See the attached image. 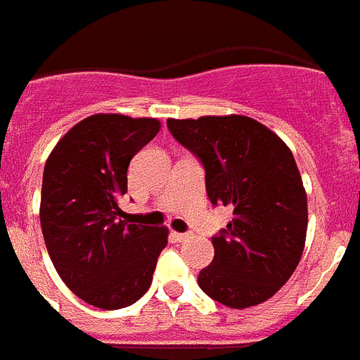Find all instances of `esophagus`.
Wrapping results in <instances>:
<instances>
[{"mask_svg":"<svg viewBox=\"0 0 360 360\" xmlns=\"http://www.w3.org/2000/svg\"><path fill=\"white\" fill-rule=\"evenodd\" d=\"M174 238L177 242H185V240H188L190 235L188 233H174Z\"/></svg>","mask_w":360,"mask_h":360,"instance_id":"esophagus-1","label":"esophagus"}]
</instances>
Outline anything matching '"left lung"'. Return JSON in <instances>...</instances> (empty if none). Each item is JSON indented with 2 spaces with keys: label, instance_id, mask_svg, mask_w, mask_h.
I'll return each mask as SVG.
<instances>
[{
  "label": "left lung",
  "instance_id": "left-lung-1",
  "mask_svg": "<svg viewBox=\"0 0 360 360\" xmlns=\"http://www.w3.org/2000/svg\"><path fill=\"white\" fill-rule=\"evenodd\" d=\"M166 125L201 160L210 203L233 209L227 229L212 236L214 259L198 285L231 309L270 300L305 248L307 194L294 155L274 131L240 114Z\"/></svg>",
  "mask_w": 360,
  "mask_h": 360
}]
</instances>
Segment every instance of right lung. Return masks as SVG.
<instances>
[{
  "mask_svg": "<svg viewBox=\"0 0 360 360\" xmlns=\"http://www.w3.org/2000/svg\"><path fill=\"white\" fill-rule=\"evenodd\" d=\"M155 118L94 114L75 124L46 160L40 226L55 270L90 305L116 311L144 296L166 227L127 224L118 207L134 155L159 133Z\"/></svg>",
  "mask_w": 360,
  "mask_h": 360,
  "instance_id": "1",
  "label": "right lung"
}]
</instances>
